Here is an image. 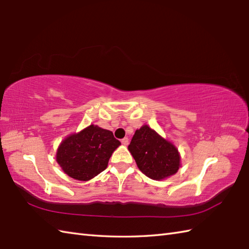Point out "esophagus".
<instances>
[{"label": "esophagus", "mask_w": 249, "mask_h": 249, "mask_svg": "<svg viewBox=\"0 0 249 249\" xmlns=\"http://www.w3.org/2000/svg\"><path fill=\"white\" fill-rule=\"evenodd\" d=\"M122 144H123V145H127L128 144V138H123V139H122Z\"/></svg>", "instance_id": "34e87169"}]
</instances>
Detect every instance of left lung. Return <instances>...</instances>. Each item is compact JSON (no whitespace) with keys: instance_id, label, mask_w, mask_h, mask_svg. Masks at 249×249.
<instances>
[{"instance_id":"8db88e82","label":"left lung","mask_w":249,"mask_h":249,"mask_svg":"<svg viewBox=\"0 0 249 249\" xmlns=\"http://www.w3.org/2000/svg\"><path fill=\"white\" fill-rule=\"evenodd\" d=\"M128 151L139 170L155 181L173 176L181 167L178 147L147 125L135 131Z\"/></svg>"}]
</instances>
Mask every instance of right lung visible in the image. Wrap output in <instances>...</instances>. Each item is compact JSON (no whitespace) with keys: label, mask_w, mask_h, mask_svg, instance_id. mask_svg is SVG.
Segmentation results:
<instances>
[{"label":"right lung","mask_w":249,"mask_h":249,"mask_svg":"<svg viewBox=\"0 0 249 249\" xmlns=\"http://www.w3.org/2000/svg\"><path fill=\"white\" fill-rule=\"evenodd\" d=\"M120 145L112 131L91 124L62 140L55 160L68 177L89 181L107 168L109 158Z\"/></svg>","instance_id":"add662e5"}]
</instances>
